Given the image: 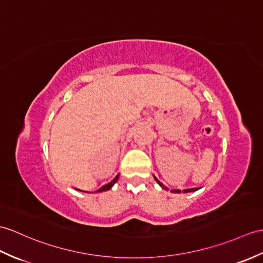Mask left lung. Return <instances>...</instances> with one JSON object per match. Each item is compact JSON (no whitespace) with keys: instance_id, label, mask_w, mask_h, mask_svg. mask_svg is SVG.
<instances>
[{"instance_id":"8db88e82","label":"left lung","mask_w":263,"mask_h":263,"mask_svg":"<svg viewBox=\"0 0 263 263\" xmlns=\"http://www.w3.org/2000/svg\"><path fill=\"white\" fill-rule=\"evenodd\" d=\"M155 179L157 180V182H158V184H159L160 186H162V188H164V189H167V187H164L162 184H161V182L159 181V180H158L157 178H156V177H155ZM197 189L198 188H189V189H185V191H184V193H188V192H195V191H197ZM173 193H180V191H179V189H173V191H172Z\"/></svg>"}]
</instances>
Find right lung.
Listing matches in <instances>:
<instances>
[{"mask_svg":"<svg viewBox=\"0 0 263 263\" xmlns=\"http://www.w3.org/2000/svg\"><path fill=\"white\" fill-rule=\"evenodd\" d=\"M118 178H119V175L117 176V177H115V178L111 181V182H108V184H106V185H104L103 187H101L100 189H97V191L96 192H104V191H108V189L109 188H111L114 184H115V181H117L118 180Z\"/></svg>","mask_w":263,"mask_h":263,"instance_id":"obj_1","label":"right lung"}]
</instances>
